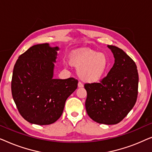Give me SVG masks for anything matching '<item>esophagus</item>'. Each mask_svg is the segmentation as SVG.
Listing matches in <instances>:
<instances>
[{"label":"esophagus","instance_id":"1","mask_svg":"<svg viewBox=\"0 0 152 152\" xmlns=\"http://www.w3.org/2000/svg\"><path fill=\"white\" fill-rule=\"evenodd\" d=\"M83 86H84V85H83L82 83H81L80 82H78V87H79V88H82Z\"/></svg>","mask_w":152,"mask_h":152}]
</instances>
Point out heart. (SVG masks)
I'll return each instance as SVG.
<instances>
[{"label":"heart","instance_id":"heart-1","mask_svg":"<svg viewBox=\"0 0 152 152\" xmlns=\"http://www.w3.org/2000/svg\"><path fill=\"white\" fill-rule=\"evenodd\" d=\"M70 63L77 68V75L83 82L95 83L104 76L109 66L107 55L91 49L73 52Z\"/></svg>","mask_w":152,"mask_h":152}]
</instances>
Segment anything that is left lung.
<instances>
[{"mask_svg":"<svg viewBox=\"0 0 152 152\" xmlns=\"http://www.w3.org/2000/svg\"><path fill=\"white\" fill-rule=\"evenodd\" d=\"M115 63L99 83L86 84L85 107L93 120L99 124H115L134 107L138 97V73L135 62L122 49L107 45Z\"/></svg>","mask_w":152,"mask_h":152,"instance_id":"obj_1","label":"left lung"}]
</instances>
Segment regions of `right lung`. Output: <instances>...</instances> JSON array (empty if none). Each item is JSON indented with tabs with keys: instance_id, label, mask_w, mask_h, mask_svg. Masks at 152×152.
<instances>
[{
	"instance_id": "right-lung-1",
	"label": "right lung",
	"mask_w": 152,
	"mask_h": 152,
	"mask_svg": "<svg viewBox=\"0 0 152 152\" xmlns=\"http://www.w3.org/2000/svg\"><path fill=\"white\" fill-rule=\"evenodd\" d=\"M59 50L48 43L34 45L20 55L14 65L12 97L18 112L30 123L47 125L57 121L66 99L77 88L75 79L53 78Z\"/></svg>"
}]
</instances>
